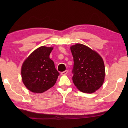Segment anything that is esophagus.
I'll return each mask as SVG.
<instances>
[{
  "label": "esophagus",
  "instance_id": "1",
  "mask_svg": "<svg viewBox=\"0 0 128 128\" xmlns=\"http://www.w3.org/2000/svg\"><path fill=\"white\" fill-rule=\"evenodd\" d=\"M68 70H64V72H62L61 73V74H62V75H66V74H68Z\"/></svg>",
  "mask_w": 128,
  "mask_h": 128
}]
</instances>
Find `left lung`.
Segmentation results:
<instances>
[{"label": "left lung", "instance_id": "1", "mask_svg": "<svg viewBox=\"0 0 128 128\" xmlns=\"http://www.w3.org/2000/svg\"><path fill=\"white\" fill-rule=\"evenodd\" d=\"M70 50L74 61L72 72L73 83L82 92H95L104 81L105 66L102 58L81 44L72 46Z\"/></svg>", "mask_w": 128, "mask_h": 128}]
</instances>
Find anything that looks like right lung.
<instances>
[{"label": "right lung", "mask_w": 128, "mask_h": 128, "mask_svg": "<svg viewBox=\"0 0 128 128\" xmlns=\"http://www.w3.org/2000/svg\"><path fill=\"white\" fill-rule=\"evenodd\" d=\"M52 47L41 46L26 59L22 68V80L30 91L42 93L55 84L59 73L50 58Z\"/></svg>", "instance_id": "add662e5"}]
</instances>
